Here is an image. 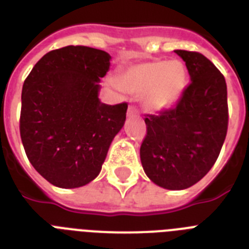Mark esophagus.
<instances>
[{"label":"esophagus","mask_w":249,"mask_h":249,"mask_svg":"<svg viewBox=\"0 0 249 249\" xmlns=\"http://www.w3.org/2000/svg\"><path fill=\"white\" fill-rule=\"evenodd\" d=\"M127 116H138V110L134 107H127Z\"/></svg>","instance_id":"obj_1"}]
</instances>
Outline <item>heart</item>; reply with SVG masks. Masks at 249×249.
I'll return each instance as SVG.
<instances>
[{
    "label": "heart",
    "instance_id": "1",
    "mask_svg": "<svg viewBox=\"0 0 249 249\" xmlns=\"http://www.w3.org/2000/svg\"><path fill=\"white\" fill-rule=\"evenodd\" d=\"M187 69L179 60H154L127 68L120 73L118 86L142 95L148 111L161 112L176 107L187 86Z\"/></svg>",
    "mask_w": 249,
    "mask_h": 249
}]
</instances>
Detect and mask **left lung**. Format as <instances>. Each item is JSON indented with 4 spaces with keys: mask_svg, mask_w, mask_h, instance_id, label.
<instances>
[{
    "mask_svg": "<svg viewBox=\"0 0 249 249\" xmlns=\"http://www.w3.org/2000/svg\"><path fill=\"white\" fill-rule=\"evenodd\" d=\"M188 69L190 85L174 109L145 118L140 160L154 184L181 190L200 180L214 165L228 127L227 84L205 56L176 50Z\"/></svg>",
    "mask_w": 249,
    "mask_h": 249,
    "instance_id": "obj_1",
    "label": "left lung"
}]
</instances>
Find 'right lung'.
Returning <instances> with one entry per match:
<instances>
[{"instance_id":"right-lung-1","label":"right lung","mask_w":249,"mask_h":249,"mask_svg":"<svg viewBox=\"0 0 249 249\" xmlns=\"http://www.w3.org/2000/svg\"><path fill=\"white\" fill-rule=\"evenodd\" d=\"M110 60L103 50L62 47L42 56L23 83L21 140L32 166L55 187L94 180L124 126L126 104L99 99Z\"/></svg>"}]
</instances>
